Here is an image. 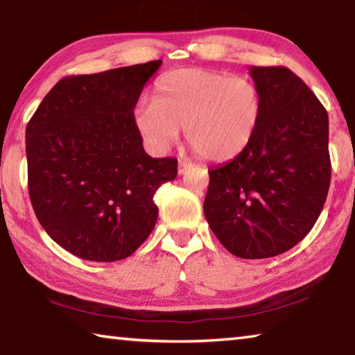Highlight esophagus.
Returning a JSON list of instances; mask_svg holds the SVG:
<instances>
[{
  "mask_svg": "<svg viewBox=\"0 0 355 355\" xmlns=\"http://www.w3.org/2000/svg\"><path fill=\"white\" fill-rule=\"evenodd\" d=\"M191 167H193L191 164H189L188 161H184V159H183V161L178 162V173H180V175H184V173H187Z\"/></svg>",
  "mask_w": 355,
  "mask_h": 355,
  "instance_id": "34e87169",
  "label": "esophagus"
}]
</instances>
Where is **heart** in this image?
<instances>
[{
	"mask_svg": "<svg viewBox=\"0 0 355 355\" xmlns=\"http://www.w3.org/2000/svg\"><path fill=\"white\" fill-rule=\"evenodd\" d=\"M263 116V94L248 76L211 69H178L154 85L153 103H139L133 122L144 141L167 151L184 130L194 154L223 164L246 151Z\"/></svg>",
	"mask_w": 355,
	"mask_h": 355,
	"instance_id": "obj_1",
	"label": "heart"
}]
</instances>
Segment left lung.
Masks as SVG:
<instances>
[{
	"label": "left lung",
	"mask_w": 355,
	"mask_h": 355,
	"mask_svg": "<svg viewBox=\"0 0 355 355\" xmlns=\"http://www.w3.org/2000/svg\"><path fill=\"white\" fill-rule=\"evenodd\" d=\"M263 94L252 143L209 168L204 216L227 251L241 259L286 252L306 238L325 204L331 164L328 114L286 67H249Z\"/></svg>",
	"instance_id": "left-lung-1"
}]
</instances>
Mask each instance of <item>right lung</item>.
Masks as SVG:
<instances>
[{"label": "right lung", "instance_id": "add662e5", "mask_svg": "<svg viewBox=\"0 0 355 355\" xmlns=\"http://www.w3.org/2000/svg\"><path fill=\"white\" fill-rule=\"evenodd\" d=\"M162 61L66 77L26 132L28 194L38 222L85 261H122L153 232L162 183L177 159H153L133 122L144 85Z\"/></svg>", "mask_w": 355, "mask_h": 355}]
</instances>
